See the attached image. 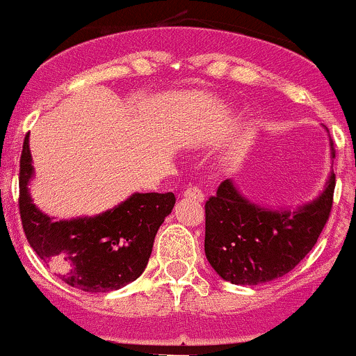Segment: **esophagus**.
I'll return each mask as SVG.
<instances>
[{
	"mask_svg": "<svg viewBox=\"0 0 356 356\" xmlns=\"http://www.w3.org/2000/svg\"><path fill=\"white\" fill-rule=\"evenodd\" d=\"M184 196L186 197H191V200H196V201H204V194L203 191H201L197 186H188L184 191Z\"/></svg>",
	"mask_w": 356,
	"mask_h": 356,
	"instance_id": "obj_1",
	"label": "esophagus"
}]
</instances>
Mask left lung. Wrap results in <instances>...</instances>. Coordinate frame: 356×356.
Masks as SVG:
<instances>
[{
  "label": "left lung",
  "instance_id": "8db88e82",
  "mask_svg": "<svg viewBox=\"0 0 356 356\" xmlns=\"http://www.w3.org/2000/svg\"><path fill=\"white\" fill-rule=\"evenodd\" d=\"M334 186L336 175L331 174L316 201L291 213L256 207L232 181H223L204 204L209 264L234 285H261L290 273L312 250L327 223Z\"/></svg>",
  "mask_w": 356,
  "mask_h": 356
}]
</instances>
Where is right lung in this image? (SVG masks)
<instances>
[{
    "mask_svg": "<svg viewBox=\"0 0 356 356\" xmlns=\"http://www.w3.org/2000/svg\"><path fill=\"white\" fill-rule=\"evenodd\" d=\"M32 174L27 133L18 174L22 227L30 247L59 280L78 290L106 293L145 271L156 232L175 204L174 194L136 193L102 215L54 222L30 200Z\"/></svg>",
    "mask_w": 356,
    "mask_h": 356,
    "instance_id": "1",
    "label": "right lung"
}]
</instances>
